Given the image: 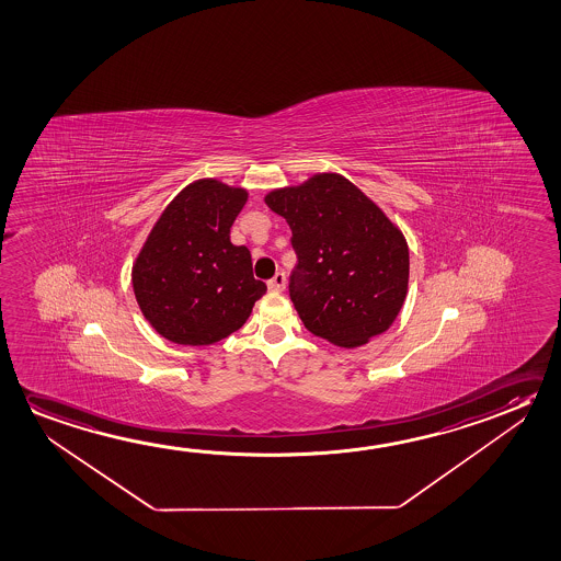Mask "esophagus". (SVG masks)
Segmentation results:
<instances>
[{"mask_svg":"<svg viewBox=\"0 0 561 561\" xmlns=\"http://www.w3.org/2000/svg\"><path fill=\"white\" fill-rule=\"evenodd\" d=\"M268 288L271 290H276V293H283L286 288V276L285 273H276L271 280L267 283Z\"/></svg>","mask_w":561,"mask_h":561,"instance_id":"esophagus-1","label":"esophagus"}]
</instances>
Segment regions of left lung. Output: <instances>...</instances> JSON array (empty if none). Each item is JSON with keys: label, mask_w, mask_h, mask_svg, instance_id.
Returning a JSON list of instances; mask_svg holds the SVG:
<instances>
[{"label": "left lung", "mask_w": 561, "mask_h": 561, "mask_svg": "<svg viewBox=\"0 0 561 561\" xmlns=\"http://www.w3.org/2000/svg\"><path fill=\"white\" fill-rule=\"evenodd\" d=\"M265 203L293 230L288 288L308 331L355 348L390 330L408 296L410 248L382 208L333 171L273 188Z\"/></svg>", "instance_id": "8db88e82"}]
</instances>
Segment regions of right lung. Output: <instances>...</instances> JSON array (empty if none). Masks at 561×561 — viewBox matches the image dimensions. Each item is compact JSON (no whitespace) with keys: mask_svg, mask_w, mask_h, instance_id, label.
I'll return each mask as SVG.
<instances>
[{"mask_svg":"<svg viewBox=\"0 0 561 561\" xmlns=\"http://www.w3.org/2000/svg\"><path fill=\"white\" fill-rule=\"evenodd\" d=\"M248 196V188L196 179L153 224L134 259L133 288L161 337L188 347L213 345L240 330L267 293L253 276L250 250L230 241Z\"/></svg>","mask_w":561,"mask_h":561,"instance_id":"1","label":"right lung"}]
</instances>
